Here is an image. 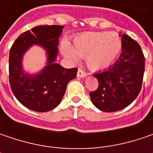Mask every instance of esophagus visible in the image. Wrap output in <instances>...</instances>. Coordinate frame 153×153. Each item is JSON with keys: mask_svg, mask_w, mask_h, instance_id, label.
<instances>
[{"mask_svg": "<svg viewBox=\"0 0 153 153\" xmlns=\"http://www.w3.org/2000/svg\"><path fill=\"white\" fill-rule=\"evenodd\" d=\"M86 76H87V73H86L85 71H83L81 69H78V71H77V77L82 78V77H86Z\"/></svg>", "mask_w": 153, "mask_h": 153, "instance_id": "1", "label": "esophagus"}]
</instances>
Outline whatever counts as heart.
<instances>
[{
  "label": "heart",
  "instance_id": "obj_1",
  "mask_svg": "<svg viewBox=\"0 0 153 153\" xmlns=\"http://www.w3.org/2000/svg\"><path fill=\"white\" fill-rule=\"evenodd\" d=\"M120 36L113 32H88L76 36L73 47L63 42V55L71 62H77L85 57L87 65L93 71H101L110 67L122 50Z\"/></svg>",
  "mask_w": 153,
  "mask_h": 153
}]
</instances>
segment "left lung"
Here are the masks:
<instances>
[{"label": "left lung", "mask_w": 153, "mask_h": 153, "mask_svg": "<svg viewBox=\"0 0 153 153\" xmlns=\"http://www.w3.org/2000/svg\"><path fill=\"white\" fill-rule=\"evenodd\" d=\"M119 36L123 44L119 59L112 66L94 74L99 87L89 93L94 106L105 112L129 105L140 94L143 81L145 58L140 45L128 35Z\"/></svg>", "instance_id": "8db88e82"}]
</instances>
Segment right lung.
<instances>
[{"label":"right lung","instance_id":"add662e5","mask_svg":"<svg viewBox=\"0 0 153 153\" xmlns=\"http://www.w3.org/2000/svg\"><path fill=\"white\" fill-rule=\"evenodd\" d=\"M64 26L40 25L27 30L17 38L9 53V82L19 102L38 112L49 111L57 107L68 82L76 76L77 69H65L56 63L59 53V37ZM33 45H39L46 52L47 62L42 70L35 74L25 73L22 59Z\"/></svg>","mask_w":153,"mask_h":153}]
</instances>
